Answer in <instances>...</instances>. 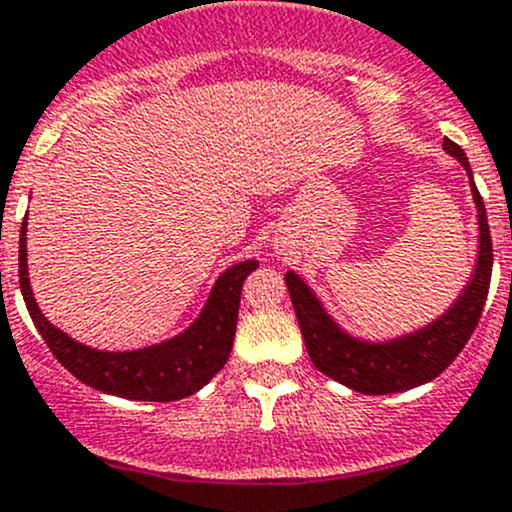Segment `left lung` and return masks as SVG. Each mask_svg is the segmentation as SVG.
Returning a JSON list of instances; mask_svg holds the SVG:
<instances>
[{"label": "left lung", "mask_w": 512, "mask_h": 512, "mask_svg": "<svg viewBox=\"0 0 512 512\" xmlns=\"http://www.w3.org/2000/svg\"><path fill=\"white\" fill-rule=\"evenodd\" d=\"M444 149L469 174L473 203H476L478 211V255L464 292L439 319H434L432 324L419 328V331L390 338L383 343L360 341V338L343 331L328 316L324 304L299 274H284L311 363L331 380L351 387L355 392H363V395L412 390V387L437 378L441 370L454 363L456 355L466 346L473 328L481 319L483 306H486L493 270V245L486 206H483L481 193L473 184L471 166L464 149L451 139H444Z\"/></svg>", "instance_id": "obj_1"}]
</instances>
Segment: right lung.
<instances>
[{
	"label": "right lung",
	"mask_w": 512,
	"mask_h": 512,
	"mask_svg": "<svg viewBox=\"0 0 512 512\" xmlns=\"http://www.w3.org/2000/svg\"><path fill=\"white\" fill-rule=\"evenodd\" d=\"M257 260H245L215 279L198 319L179 336L139 351H98L56 328L41 314L26 270V218L19 233V284L26 309L58 363L80 383L139 402L184 400L211 383L233 351L242 282Z\"/></svg>",
	"instance_id": "right-lung-1"
}]
</instances>
